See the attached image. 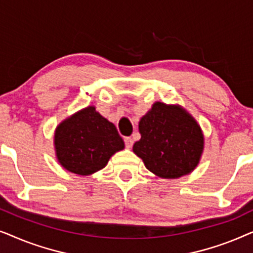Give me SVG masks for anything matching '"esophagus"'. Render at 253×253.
I'll use <instances>...</instances> for the list:
<instances>
[{"mask_svg":"<svg viewBox=\"0 0 253 253\" xmlns=\"http://www.w3.org/2000/svg\"><path fill=\"white\" fill-rule=\"evenodd\" d=\"M124 143H126V146L127 148H130V147H132V145H133V139L131 137H126L124 138Z\"/></svg>","mask_w":253,"mask_h":253,"instance_id":"esophagus-1","label":"esophagus"}]
</instances>
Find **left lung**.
<instances>
[{"label": "left lung", "instance_id": "obj_1", "mask_svg": "<svg viewBox=\"0 0 253 253\" xmlns=\"http://www.w3.org/2000/svg\"><path fill=\"white\" fill-rule=\"evenodd\" d=\"M139 132L132 150L159 177H182L198 166L204 150L202 129L181 106L155 102L140 119Z\"/></svg>", "mask_w": 253, "mask_h": 253}]
</instances>
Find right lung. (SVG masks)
<instances>
[{
  "label": "right lung",
  "mask_w": 253,
  "mask_h": 253,
  "mask_svg": "<svg viewBox=\"0 0 253 253\" xmlns=\"http://www.w3.org/2000/svg\"><path fill=\"white\" fill-rule=\"evenodd\" d=\"M60 165L82 176L105 168L109 159L124 148V141L112 122L88 106L58 124L54 136Z\"/></svg>",
  "instance_id": "add662e5"
}]
</instances>
